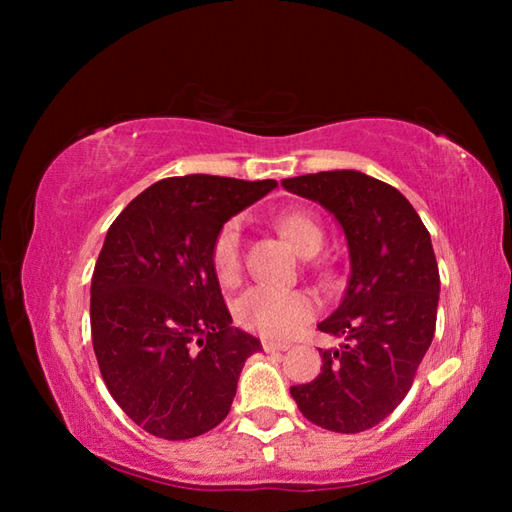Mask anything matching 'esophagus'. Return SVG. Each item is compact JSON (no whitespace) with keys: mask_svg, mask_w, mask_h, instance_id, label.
Here are the masks:
<instances>
[{"mask_svg":"<svg viewBox=\"0 0 512 512\" xmlns=\"http://www.w3.org/2000/svg\"><path fill=\"white\" fill-rule=\"evenodd\" d=\"M264 352H284L289 350V343H277V341H262Z\"/></svg>","mask_w":512,"mask_h":512,"instance_id":"34e87169","label":"esophagus"}]
</instances>
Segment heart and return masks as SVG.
Returning a JSON list of instances; mask_svg holds the SVG:
<instances>
[{"label":"heart","mask_w":512,"mask_h":512,"mask_svg":"<svg viewBox=\"0 0 512 512\" xmlns=\"http://www.w3.org/2000/svg\"><path fill=\"white\" fill-rule=\"evenodd\" d=\"M277 230L300 255H316L325 244V230L307 212H289L277 219ZM244 264L241 223L232 219L223 225L212 244V266L223 284H235ZM318 314V298L311 291H282L273 287H250L237 300V323L248 332L271 341H284L298 334Z\"/></svg>","instance_id":"1"}]
</instances>
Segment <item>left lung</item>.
<instances>
[{
  "label": "left lung",
  "instance_id": "obj_1",
  "mask_svg": "<svg viewBox=\"0 0 512 512\" xmlns=\"http://www.w3.org/2000/svg\"><path fill=\"white\" fill-rule=\"evenodd\" d=\"M282 185L336 216L352 266L339 309L318 325L343 343L320 350V375L291 386V397L323 429H372L411 391L436 332L440 275L429 230L395 187L361 171L307 173Z\"/></svg>",
  "mask_w": 512,
  "mask_h": 512
}]
</instances>
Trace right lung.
I'll use <instances>...</instances> for the list:
<instances>
[{
  "label": "right lung",
  "mask_w": 512,
  "mask_h": 512,
  "mask_svg": "<svg viewBox=\"0 0 512 512\" xmlns=\"http://www.w3.org/2000/svg\"><path fill=\"white\" fill-rule=\"evenodd\" d=\"M275 180L164 178L112 221L92 273L90 325L101 377L137 427L187 440L230 413L239 372L262 350L230 327L212 244Z\"/></svg>",
  "instance_id": "1"
}]
</instances>
